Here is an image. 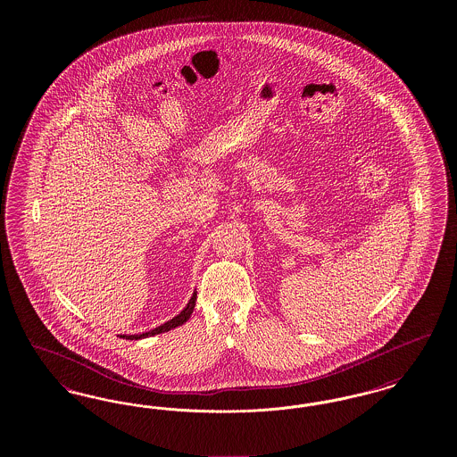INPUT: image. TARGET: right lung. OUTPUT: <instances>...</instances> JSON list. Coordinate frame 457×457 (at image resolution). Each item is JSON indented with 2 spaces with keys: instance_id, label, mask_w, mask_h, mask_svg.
<instances>
[{
  "instance_id": "right-lung-1",
  "label": "right lung",
  "mask_w": 457,
  "mask_h": 457,
  "mask_svg": "<svg viewBox=\"0 0 457 457\" xmlns=\"http://www.w3.org/2000/svg\"><path fill=\"white\" fill-rule=\"evenodd\" d=\"M196 302V291H194V295H192V298H190V302L187 303V306L173 317L171 320H168L166 324H162V326L155 327L153 330H149V332H144V334H131V336H127V334H123V336H120V337H123V339H130V341H137V339H144V337H151V336H155V334H161V332H168V330H171L174 327L183 326L188 319H190V315L194 313V308H195Z\"/></svg>"
}]
</instances>
